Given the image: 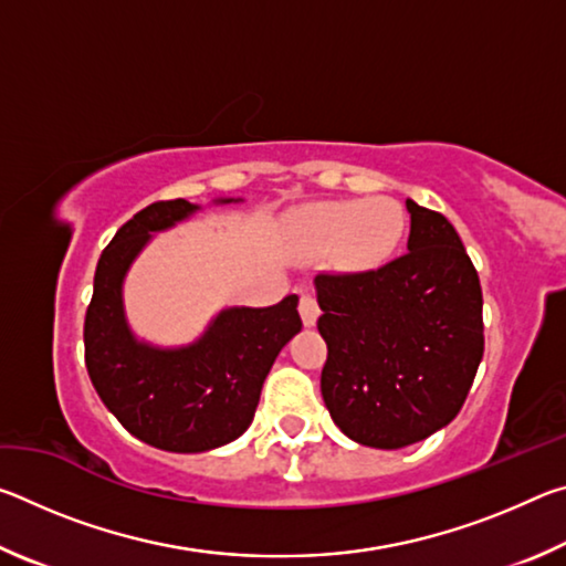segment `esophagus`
<instances>
[{"mask_svg": "<svg viewBox=\"0 0 566 566\" xmlns=\"http://www.w3.org/2000/svg\"><path fill=\"white\" fill-rule=\"evenodd\" d=\"M300 314H302V322L306 327H312V324H317L319 317V304L314 300L312 294H302L300 296Z\"/></svg>", "mask_w": 566, "mask_h": 566, "instance_id": "1", "label": "esophagus"}]
</instances>
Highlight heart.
Masks as SVG:
<instances>
[{"label": "heart", "instance_id": "heart-1", "mask_svg": "<svg viewBox=\"0 0 566 566\" xmlns=\"http://www.w3.org/2000/svg\"><path fill=\"white\" fill-rule=\"evenodd\" d=\"M407 232V214L397 199L371 197L306 207L296 234L310 254H332L352 270H371L395 254Z\"/></svg>", "mask_w": 566, "mask_h": 566}]
</instances>
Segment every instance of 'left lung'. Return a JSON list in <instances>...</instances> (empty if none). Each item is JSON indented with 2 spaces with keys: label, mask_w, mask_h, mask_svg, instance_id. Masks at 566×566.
<instances>
[{
  "label": "left lung",
  "mask_w": 566,
  "mask_h": 566,
  "mask_svg": "<svg viewBox=\"0 0 566 566\" xmlns=\"http://www.w3.org/2000/svg\"><path fill=\"white\" fill-rule=\"evenodd\" d=\"M407 254L317 274L322 397L354 442L401 449L447 427L484 354L482 286L449 219L407 199Z\"/></svg>",
  "instance_id": "1"
}]
</instances>
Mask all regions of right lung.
Wrapping results in <instances>:
<instances>
[{
    "label": "right lung",
    "instance_id": "1",
    "mask_svg": "<svg viewBox=\"0 0 566 566\" xmlns=\"http://www.w3.org/2000/svg\"><path fill=\"white\" fill-rule=\"evenodd\" d=\"M197 209L187 199H169L122 224L99 256L84 317V361L104 407L142 442L179 454L209 452L247 432L276 354L302 329L300 296L290 294L260 310H222L187 347H155L134 337L124 317V276L151 234Z\"/></svg>",
    "mask_w": 566,
    "mask_h": 566
}]
</instances>
